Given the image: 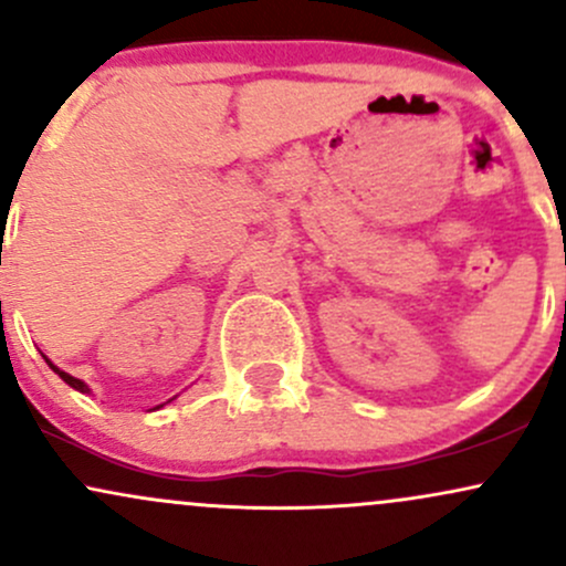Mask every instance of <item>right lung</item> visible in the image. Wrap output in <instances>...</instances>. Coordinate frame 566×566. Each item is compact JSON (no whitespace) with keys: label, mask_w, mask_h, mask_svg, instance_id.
Listing matches in <instances>:
<instances>
[{"label":"right lung","mask_w":566,"mask_h":566,"mask_svg":"<svg viewBox=\"0 0 566 566\" xmlns=\"http://www.w3.org/2000/svg\"><path fill=\"white\" fill-rule=\"evenodd\" d=\"M44 361H48V365H50V369H53V373H55V375H61V380H63V382H69V386H71V388H76V391H82V394H90V386H87V382H84V380H80V378H74V375L63 373V369H57V367L53 365V361H50V359H48V356H44ZM165 405H167V401H165ZM165 405H159V407H165ZM159 407H157V409H159Z\"/></svg>","instance_id":"obj_1"}]
</instances>
